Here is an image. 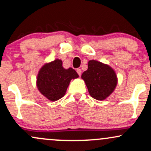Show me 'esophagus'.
Returning a JSON list of instances; mask_svg holds the SVG:
<instances>
[{"label":"esophagus","instance_id":"obj_1","mask_svg":"<svg viewBox=\"0 0 151 151\" xmlns=\"http://www.w3.org/2000/svg\"><path fill=\"white\" fill-rule=\"evenodd\" d=\"M77 72L78 74H79V76H81V69H77Z\"/></svg>","mask_w":151,"mask_h":151}]
</instances>
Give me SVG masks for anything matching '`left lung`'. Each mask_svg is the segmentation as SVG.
Returning <instances> with one entry per match:
<instances>
[{
    "label": "left lung",
    "mask_w": 151,
    "mask_h": 151,
    "mask_svg": "<svg viewBox=\"0 0 151 151\" xmlns=\"http://www.w3.org/2000/svg\"><path fill=\"white\" fill-rule=\"evenodd\" d=\"M89 94L93 99L104 100L114 91L117 77L111 67L96 60H90L88 69L81 74Z\"/></svg>",
    "instance_id": "left-lung-1"
}]
</instances>
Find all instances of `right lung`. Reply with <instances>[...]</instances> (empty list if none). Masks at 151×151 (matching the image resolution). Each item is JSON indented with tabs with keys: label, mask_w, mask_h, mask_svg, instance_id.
Segmentation results:
<instances>
[{
	"label": "right lung",
	"mask_w": 151,
	"mask_h": 151,
	"mask_svg": "<svg viewBox=\"0 0 151 151\" xmlns=\"http://www.w3.org/2000/svg\"><path fill=\"white\" fill-rule=\"evenodd\" d=\"M79 77L72 68L67 70L62 67V60L45 65L40 70L37 79L39 91L50 101H57L65 94L72 79Z\"/></svg>",
	"instance_id": "right-lung-1"
}]
</instances>
